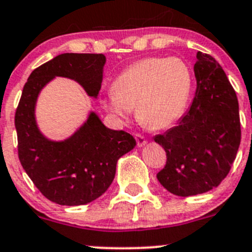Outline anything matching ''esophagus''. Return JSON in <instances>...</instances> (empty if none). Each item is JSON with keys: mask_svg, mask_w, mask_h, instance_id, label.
<instances>
[{"mask_svg": "<svg viewBox=\"0 0 252 252\" xmlns=\"http://www.w3.org/2000/svg\"><path fill=\"white\" fill-rule=\"evenodd\" d=\"M135 140H136V144H138V146H144L146 144V141H148L145 136L140 133L135 134Z\"/></svg>", "mask_w": 252, "mask_h": 252, "instance_id": "34e87169", "label": "esophagus"}]
</instances>
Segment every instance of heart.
<instances>
[{
    "mask_svg": "<svg viewBox=\"0 0 252 252\" xmlns=\"http://www.w3.org/2000/svg\"><path fill=\"white\" fill-rule=\"evenodd\" d=\"M193 90L191 67L180 58H148L126 67L109 90L103 106L126 121L136 107L138 119L165 129L183 116Z\"/></svg>",
    "mask_w": 252,
    "mask_h": 252,
    "instance_id": "1",
    "label": "heart"
}]
</instances>
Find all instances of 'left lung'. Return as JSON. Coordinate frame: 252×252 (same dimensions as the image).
<instances>
[{"label":"left lung","mask_w":252,"mask_h":252,"mask_svg":"<svg viewBox=\"0 0 252 252\" xmlns=\"http://www.w3.org/2000/svg\"><path fill=\"white\" fill-rule=\"evenodd\" d=\"M197 90L191 108L178 124L154 136L166 151L158 182L181 197L211 191L228 176L241 139L235 90L218 61L197 53Z\"/></svg>","instance_id":"obj_1"}]
</instances>
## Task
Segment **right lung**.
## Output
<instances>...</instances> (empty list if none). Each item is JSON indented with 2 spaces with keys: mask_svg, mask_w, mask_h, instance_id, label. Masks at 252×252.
<instances>
[{
  "mask_svg": "<svg viewBox=\"0 0 252 252\" xmlns=\"http://www.w3.org/2000/svg\"><path fill=\"white\" fill-rule=\"evenodd\" d=\"M104 63L103 54L58 55L32 72L16 109L19 161L40 193L61 206H81L102 196L113 181L118 158L136 141L126 131L106 128L94 113L67 140H48L34 119L36 97L55 76L75 80L97 97Z\"/></svg>",
  "mask_w": 252,
  "mask_h": 252,
  "instance_id": "obj_1",
  "label": "right lung"
}]
</instances>
